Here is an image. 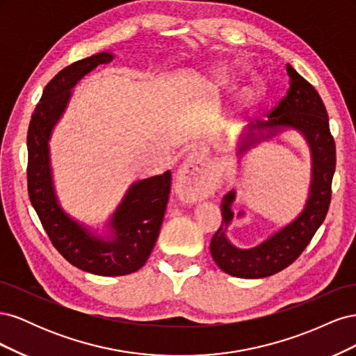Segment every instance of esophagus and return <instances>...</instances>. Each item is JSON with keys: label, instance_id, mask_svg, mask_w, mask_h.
Wrapping results in <instances>:
<instances>
[{"label": "esophagus", "instance_id": "1", "mask_svg": "<svg viewBox=\"0 0 356 356\" xmlns=\"http://www.w3.org/2000/svg\"><path fill=\"white\" fill-rule=\"evenodd\" d=\"M196 161L190 159L187 160L184 166L181 168V170L178 172V181L181 184H191L193 190L196 193V187H199L202 184V179L204 178L202 175V172L199 170V168L195 165Z\"/></svg>", "mask_w": 356, "mask_h": 356}]
</instances>
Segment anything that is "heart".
Returning <instances> with one entry per match:
<instances>
[{
    "label": "heart",
    "instance_id": "b5f03b06",
    "mask_svg": "<svg viewBox=\"0 0 356 356\" xmlns=\"http://www.w3.org/2000/svg\"><path fill=\"white\" fill-rule=\"evenodd\" d=\"M241 68L238 65H222L212 70L207 77L202 79L200 83V92L204 96H212L217 93L218 90H221L225 86L232 84L234 80H238L239 74H241Z\"/></svg>",
    "mask_w": 356,
    "mask_h": 356
}]
</instances>
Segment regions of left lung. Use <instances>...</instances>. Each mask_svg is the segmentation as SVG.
I'll list each match as a JSON object with an SVG mask.
<instances>
[{
	"label": "left lung",
	"mask_w": 356,
	"mask_h": 356,
	"mask_svg": "<svg viewBox=\"0 0 356 356\" xmlns=\"http://www.w3.org/2000/svg\"><path fill=\"white\" fill-rule=\"evenodd\" d=\"M289 89L268 120L250 124L238 148L239 156L284 129H294L305 136L312 156V181L305 209L298 217L272 234L270 238L250 250L236 248L225 236L234 218L232 204L234 190L221 202V227L212 236L211 254L222 272L236 277L258 279L272 276L294 263L324 222L331 202V182L336 170V144L330 132L328 114L319 93L307 80L286 63ZM239 212L238 217H242Z\"/></svg>",
	"instance_id": "8db88e82"
}]
</instances>
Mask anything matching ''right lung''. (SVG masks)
Segmentation results:
<instances>
[{"mask_svg": "<svg viewBox=\"0 0 356 356\" xmlns=\"http://www.w3.org/2000/svg\"><path fill=\"white\" fill-rule=\"evenodd\" d=\"M102 51L63 68L42 92L28 129V195L53 246L72 266L99 276H123L141 268L152 254L163 222L170 193V172L145 178L129 187L108 221L111 236H96L71 218L59 204L53 186L49 139L65 111L71 89L86 74L108 63Z\"/></svg>", "mask_w": 356, "mask_h": 356, "instance_id": "obj_1", "label": "right lung"}]
</instances>
